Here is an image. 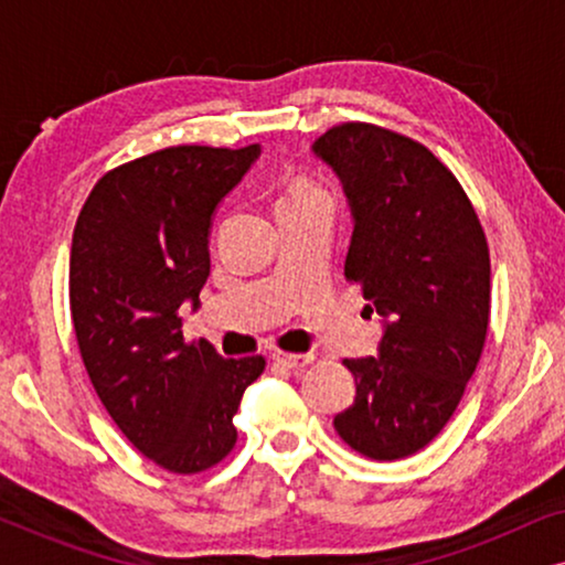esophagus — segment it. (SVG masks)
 <instances>
[{
  "instance_id": "34e87169",
  "label": "esophagus",
  "mask_w": 565,
  "mask_h": 565,
  "mask_svg": "<svg viewBox=\"0 0 565 565\" xmlns=\"http://www.w3.org/2000/svg\"><path fill=\"white\" fill-rule=\"evenodd\" d=\"M273 362L285 370H303L306 365H311L313 354H290V352H273Z\"/></svg>"
}]
</instances>
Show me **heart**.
I'll return each mask as SVG.
<instances>
[{
  "instance_id": "1",
  "label": "heart",
  "mask_w": 565,
  "mask_h": 565,
  "mask_svg": "<svg viewBox=\"0 0 565 565\" xmlns=\"http://www.w3.org/2000/svg\"><path fill=\"white\" fill-rule=\"evenodd\" d=\"M316 195H327V190L321 188L319 182H313L311 177H296L288 188H285L280 203H296V200H308V198H316Z\"/></svg>"
}]
</instances>
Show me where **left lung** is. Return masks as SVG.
<instances>
[{"instance_id": "8db88e82", "label": "left lung", "mask_w": 565, "mask_h": 565, "mask_svg": "<svg viewBox=\"0 0 565 565\" xmlns=\"http://www.w3.org/2000/svg\"><path fill=\"white\" fill-rule=\"evenodd\" d=\"M352 211L344 277L383 316L375 358L344 360L354 401L334 416L352 450L401 460L435 439L481 360L491 259L481 221L455 174L414 138L342 122L313 143Z\"/></svg>"}]
</instances>
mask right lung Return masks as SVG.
Instances as JSON below:
<instances>
[{
    "instance_id": "obj_1",
    "label": "right lung",
    "mask_w": 565,
    "mask_h": 565,
    "mask_svg": "<svg viewBox=\"0 0 565 565\" xmlns=\"http://www.w3.org/2000/svg\"><path fill=\"white\" fill-rule=\"evenodd\" d=\"M259 157L169 146L107 172L74 226L68 303L99 401L130 445L169 473L213 468L236 445L234 414L265 358L223 360L184 342L182 306L211 275L213 213Z\"/></svg>"
}]
</instances>
